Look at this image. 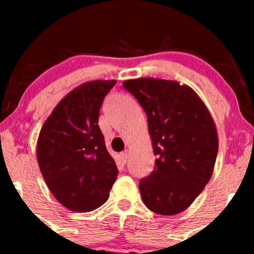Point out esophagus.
Wrapping results in <instances>:
<instances>
[{
    "mask_svg": "<svg viewBox=\"0 0 254 254\" xmlns=\"http://www.w3.org/2000/svg\"><path fill=\"white\" fill-rule=\"evenodd\" d=\"M119 159H121L122 164H127V153H121V155H119Z\"/></svg>",
    "mask_w": 254,
    "mask_h": 254,
    "instance_id": "1",
    "label": "esophagus"
}]
</instances>
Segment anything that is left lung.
Here are the masks:
<instances>
[{"label":"left lung","instance_id":"8db88e82","mask_svg":"<svg viewBox=\"0 0 254 254\" xmlns=\"http://www.w3.org/2000/svg\"><path fill=\"white\" fill-rule=\"evenodd\" d=\"M123 86L147 113L155 170L139 182L142 199L159 215L189 208L212 176L218 150L216 125L208 107L188 84L154 77Z\"/></svg>","mask_w":254,"mask_h":254}]
</instances>
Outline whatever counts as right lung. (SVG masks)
Segmentation results:
<instances>
[{"label":"right lung","mask_w":254,"mask_h":254,"mask_svg":"<svg viewBox=\"0 0 254 254\" xmlns=\"http://www.w3.org/2000/svg\"><path fill=\"white\" fill-rule=\"evenodd\" d=\"M116 80L84 82L52 110L37 141V160L54 197L66 209L88 212L109 198L115 160L99 127V111Z\"/></svg>","instance_id":"obj_1"}]
</instances>
